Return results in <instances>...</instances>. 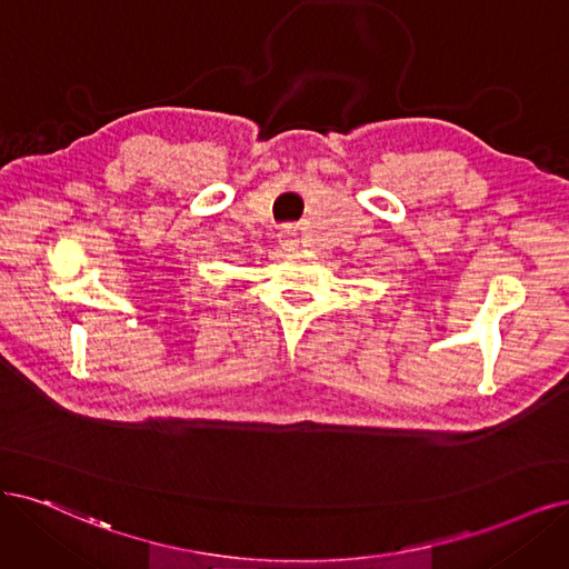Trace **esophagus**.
<instances>
[{"label":"esophagus","instance_id":"esophagus-1","mask_svg":"<svg viewBox=\"0 0 569 569\" xmlns=\"http://www.w3.org/2000/svg\"><path fill=\"white\" fill-rule=\"evenodd\" d=\"M279 241L283 243V246H288V248H292L298 243V234H296V229H290V227H286L281 234H279Z\"/></svg>","mask_w":569,"mask_h":569}]
</instances>
